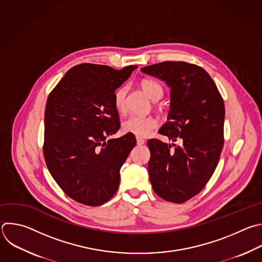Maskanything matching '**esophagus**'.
<instances>
[{
  "mask_svg": "<svg viewBox=\"0 0 262 262\" xmlns=\"http://www.w3.org/2000/svg\"><path fill=\"white\" fill-rule=\"evenodd\" d=\"M145 144V141L142 139V138H137V145H139V146H141V145H144Z\"/></svg>",
  "mask_w": 262,
  "mask_h": 262,
  "instance_id": "34e87169",
  "label": "esophagus"
}]
</instances>
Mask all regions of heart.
Returning <instances> with one entry per match:
<instances>
[{"label":"heart","instance_id":"obj_1","mask_svg":"<svg viewBox=\"0 0 262 262\" xmlns=\"http://www.w3.org/2000/svg\"><path fill=\"white\" fill-rule=\"evenodd\" d=\"M140 87L142 91L154 102L162 98L163 92L161 86L148 79L140 81ZM128 87L126 85L120 86L114 94V106L118 112H124L126 108V96ZM158 122L152 116H136L132 115L122 122V130L126 134L135 135L139 138H146L152 134L157 127Z\"/></svg>","mask_w":262,"mask_h":262}]
</instances>
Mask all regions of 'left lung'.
Segmentation results:
<instances>
[{
	"label": "left lung",
	"instance_id": "obj_1",
	"mask_svg": "<svg viewBox=\"0 0 262 262\" xmlns=\"http://www.w3.org/2000/svg\"><path fill=\"white\" fill-rule=\"evenodd\" d=\"M141 71L170 90L167 121L159 134L181 142L171 150L170 144L148 141L149 179L158 196L182 204L205 187L218 164L224 143L223 99L210 75L199 66L163 61Z\"/></svg>",
	"mask_w": 262,
	"mask_h": 262
}]
</instances>
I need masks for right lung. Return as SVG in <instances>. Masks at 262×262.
I'll return each mask as SVG.
<instances>
[{"label": "right lung", "mask_w": 262, "mask_h": 262, "mask_svg": "<svg viewBox=\"0 0 262 262\" xmlns=\"http://www.w3.org/2000/svg\"><path fill=\"white\" fill-rule=\"evenodd\" d=\"M137 66L122 70L94 63L70 69L47 99L44 157L52 178L74 201L101 206L117 191L120 167L136 146L120 127L114 94Z\"/></svg>", "instance_id": "obj_1"}]
</instances>
